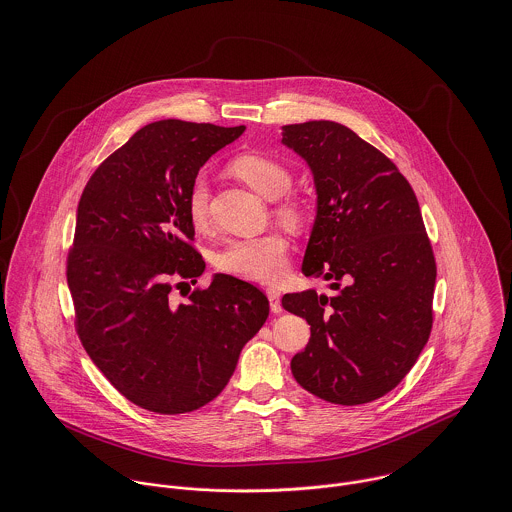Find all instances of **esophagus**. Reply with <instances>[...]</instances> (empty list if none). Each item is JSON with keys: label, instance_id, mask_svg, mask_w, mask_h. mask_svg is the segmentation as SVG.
<instances>
[{"label": "esophagus", "instance_id": "34e87169", "mask_svg": "<svg viewBox=\"0 0 512 512\" xmlns=\"http://www.w3.org/2000/svg\"><path fill=\"white\" fill-rule=\"evenodd\" d=\"M266 295H268V299H270V309H272L274 313H282L280 292H278V290H274V288H268V290H266Z\"/></svg>", "mask_w": 512, "mask_h": 512}]
</instances>
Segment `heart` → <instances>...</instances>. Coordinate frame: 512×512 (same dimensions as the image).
<instances>
[{"label": "heart", "mask_w": 512, "mask_h": 512, "mask_svg": "<svg viewBox=\"0 0 512 512\" xmlns=\"http://www.w3.org/2000/svg\"><path fill=\"white\" fill-rule=\"evenodd\" d=\"M232 171L250 189L270 201L284 197L292 187V173L280 161L260 153H244L236 157L232 161ZM187 211L195 226L207 222L209 185L203 175H199L189 189ZM276 215L290 228H301L305 222V209L293 197L278 205ZM215 264L224 274L260 284H274L288 268V240L278 232L232 240L217 254Z\"/></svg>", "instance_id": "1"}]
</instances>
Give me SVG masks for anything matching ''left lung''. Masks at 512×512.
<instances>
[{"instance_id": "left-lung-1", "label": "left lung", "mask_w": 512, "mask_h": 512, "mask_svg": "<svg viewBox=\"0 0 512 512\" xmlns=\"http://www.w3.org/2000/svg\"><path fill=\"white\" fill-rule=\"evenodd\" d=\"M282 144L305 159L317 193L301 272L339 290L282 297L311 325L293 378L331 404L372 402L410 372L432 331L436 258L418 199L398 167L343 124H290Z\"/></svg>"}]
</instances>
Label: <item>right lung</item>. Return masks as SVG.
Listing matches in <instances>:
<instances>
[{
    "label": "right lung",
    "mask_w": 512,
    "mask_h": 512,
    "mask_svg": "<svg viewBox=\"0 0 512 512\" xmlns=\"http://www.w3.org/2000/svg\"><path fill=\"white\" fill-rule=\"evenodd\" d=\"M244 130L147 124L100 163L78 203L67 260L76 333L112 386L155 414L193 412L217 398L270 313L264 293L228 274H215L187 303L171 299L173 286L205 272L191 246L189 189Z\"/></svg>",
    "instance_id": "obj_1"
}]
</instances>
